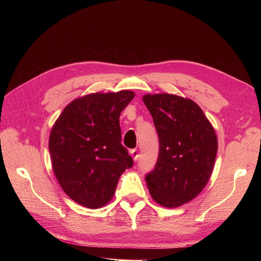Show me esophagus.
<instances>
[{
	"mask_svg": "<svg viewBox=\"0 0 261 261\" xmlns=\"http://www.w3.org/2000/svg\"><path fill=\"white\" fill-rule=\"evenodd\" d=\"M130 154L133 155L134 160L137 161L139 159V152H138V149H132L130 150Z\"/></svg>",
	"mask_w": 261,
	"mask_h": 261,
	"instance_id": "esophagus-1",
	"label": "esophagus"
}]
</instances>
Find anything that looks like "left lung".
<instances>
[{
  "label": "left lung",
  "mask_w": 261,
  "mask_h": 261,
  "mask_svg": "<svg viewBox=\"0 0 261 261\" xmlns=\"http://www.w3.org/2000/svg\"><path fill=\"white\" fill-rule=\"evenodd\" d=\"M143 100L159 137L156 163L145 179L158 203L175 208L208 183L218 150L216 133L192 100L169 93L146 94Z\"/></svg>",
  "instance_id": "8db88e82"
}]
</instances>
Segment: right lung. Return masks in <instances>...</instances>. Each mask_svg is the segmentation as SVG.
Wrapping results in <instances>:
<instances>
[{
  "instance_id": "1",
  "label": "right lung",
  "mask_w": 261,
  "mask_h": 261,
  "mask_svg": "<svg viewBox=\"0 0 261 261\" xmlns=\"http://www.w3.org/2000/svg\"><path fill=\"white\" fill-rule=\"evenodd\" d=\"M134 97L129 90L88 94L70 102L53 126V172L63 191L84 207L105 206L122 173L133 167L121 144L120 114Z\"/></svg>"
}]
</instances>
